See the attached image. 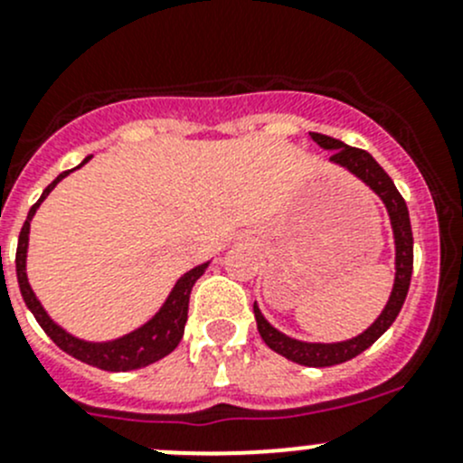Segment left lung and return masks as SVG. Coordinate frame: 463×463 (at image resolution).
<instances>
[{"mask_svg": "<svg viewBox=\"0 0 463 463\" xmlns=\"http://www.w3.org/2000/svg\"><path fill=\"white\" fill-rule=\"evenodd\" d=\"M311 138L320 145L322 149H329L331 156L329 161L335 165L345 167L352 175H356L363 184L370 185L372 190L381 197V202L385 203L387 214H390L392 232H394V246H396V275H394V287H392V296L387 300L383 314L374 320V325L367 326L361 335L356 338L343 340V343H302V340L288 338L282 331L275 329L273 325H269V320L261 316L258 302L253 305L255 320H258V331L266 345H269L273 352H278L279 356L288 358V361L298 363V365L305 367H331L340 365L345 361H352L354 356L365 352L367 347L376 343L383 334L392 326V322L399 316L401 307H403L405 296H408L410 288V278H412V261H414V249H412V226H410V214L405 199L401 197V193L396 190L394 181L387 176V172L374 161L370 152L365 149L352 147V145H345L338 138L325 137V134L311 132Z\"/></svg>", "mask_w": 463, "mask_h": 463, "instance_id": "obj_1", "label": "left lung"}]
</instances>
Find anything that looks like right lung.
Returning <instances> with one entry per match:
<instances>
[{
    "mask_svg": "<svg viewBox=\"0 0 463 463\" xmlns=\"http://www.w3.org/2000/svg\"><path fill=\"white\" fill-rule=\"evenodd\" d=\"M89 158L91 156H87L78 167L85 165ZM73 170H76V167H73ZM73 170L62 172V175H58V179H55L53 184L46 185V190L42 193V197L37 199V203L31 205L29 217H26L24 226H22L20 241H17V255H15L17 282H20L22 298H24L26 307H29L31 314L35 316V320L40 322L42 329L46 331V335H49V338L62 349V352H67L69 356L78 358V361L105 372L141 370V367L152 365V363L161 361L163 356L175 352L176 345L181 343V338H184L185 320H188L190 293H193L194 282H197V279L203 275V270L208 269L210 261L194 266L193 270L181 275V278L176 279L175 288L170 291V296H167V300L163 302V307L158 309V314L154 316L152 320L145 322L143 326L120 335V338L107 340V343H89V340H80L76 338V335L69 334V331H64L62 326L55 325V322L49 318V314L44 311L42 302L37 300L35 293H33L29 284V275H26V250H29V231H31L33 214H35V210L40 208V203L49 197L51 190H53L64 176L71 175Z\"/></svg>",
    "mask_w": 463,
    "mask_h": 463,
    "instance_id": "1",
    "label": "right lung"
}]
</instances>
